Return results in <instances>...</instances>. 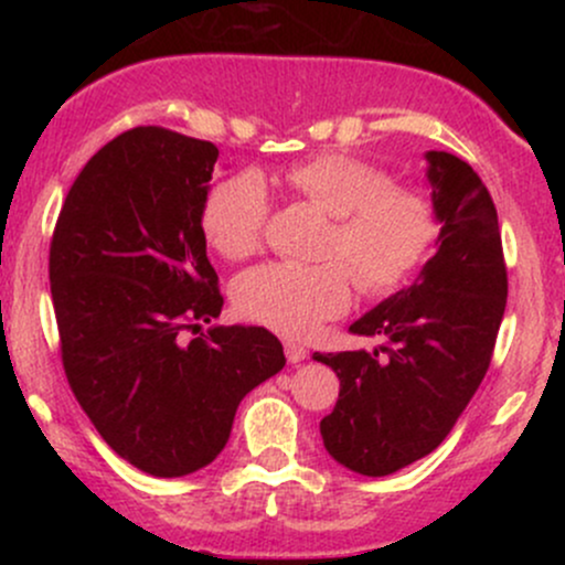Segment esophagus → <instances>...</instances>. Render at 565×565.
Listing matches in <instances>:
<instances>
[{"label":"esophagus","instance_id":"1","mask_svg":"<svg viewBox=\"0 0 565 565\" xmlns=\"http://www.w3.org/2000/svg\"><path fill=\"white\" fill-rule=\"evenodd\" d=\"M284 353H287L289 364H300V361L308 359V350L300 342H284Z\"/></svg>","mask_w":565,"mask_h":565}]
</instances>
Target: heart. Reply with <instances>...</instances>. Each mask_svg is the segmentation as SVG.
I'll use <instances>...</instances> for the list:
<instances>
[{"instance_id":"1","label":"heart","mask_w":565,"mask_h":565,"mask_svg":"<svg viewBox=\"0 0 565 565\" xmlns=\"http://www.w3.org/2000/svg\"><path fill=\"white\" fill-rule=\"evenodd\" d=\"M284 183L332 215L329 263H265L236 281L244 316L289 337H305L345 313L353 276L372 297L391 295L414 276L438 242L433 201L395 185L391 172L350 153H319L291 164ZM268 193L255 172H238L206 193L201 231L223 257L242 260L263 242Z\"/></svg>"}]
</instances>
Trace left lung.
Wrapping results in <instances>:
<instances>
[{
	"instance_id": "1",
	"label": "left lung",
	"mask_w": 565,
	"mask_h": 565,
	"mask_svg": "<svg viewBox=\"0 0 565 565\" xmlns=\"http://www.w3.org/2000/svg\"><path fill=\"white\" fill-rule=\"evenodd\" d=\"M438 249L412 287L350 323L380 337L372 353H316L340 377L321 419L327 451L361 476H391L438 449L491 364L508 302L497 210L483 180L446 151H427Z\"/></svg>"
}]
</instances>
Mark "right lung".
Returning <instances> with one entry per match:
<instances>
[{
  "label": "right lung",
  "mask_w": 565,
  "mask_h": 565,
  "mask_svg": "<svg viewBox=\"0 0 565 565\" xmlns=\"http://www.w3.org/2000/svg\"><path fill=\"white\" fill-rule=\"evenodd\" d=\"M217 153L164 127L121 132L84 164L50 244L71 391L103 440L157 478L210 465L244 395L287 364L263 327L183 340L223 310L201 231Z\"/></svg>",
  "instance_id": "add662e5"
}]
</instances>
